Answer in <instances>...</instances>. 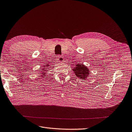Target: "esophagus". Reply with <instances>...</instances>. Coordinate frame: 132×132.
<instances>
[{
	"instance_id": "obj_1",
	"label": "esophagus",
	"mask_w": 132,
	"mask_h": 132,
	"mask_svg": "<svg viewBox=\"0 0 132 132\" xmlns=\"http://www.w3.org/2000/svg\"><path fill=\"white\" fill-rule=\"evenodd\" d=\"M63 61V59L62 57L61 56H59L57 59V62H62Z\"/></svg>"
}]
</instances>
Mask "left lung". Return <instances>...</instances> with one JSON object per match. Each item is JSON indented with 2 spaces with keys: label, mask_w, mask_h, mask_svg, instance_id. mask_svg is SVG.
Returning a JSON list of instances; mask_svg holds the SVG:
<instances>
[{
  "label": "left lung",
  "mask_w": 132,
  "mask_h": 132,
  "mask_svg": "<svg viewBox=\"0 0 132 132\" xmlns=\"http://www.w3.org/2000/svg\"><path fill=\"white\" fill-rule=\"evenodd\" d=\"M74 74L77 76L78 78L81 79V80H86L89 77V75L90 73V71L88 67L83 64L78 63L75 64V66L72 69Z\"/></svg>",
  "instance_id": "1"
}]
</instances>
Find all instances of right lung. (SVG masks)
Returning <instances> with one entry per match:
<instances>
[{
	"instance_id": "obj_1",
	"label": "right lung",
	"mask_w": 132,
	"mask_h": 132,
	"mask_svg": "<svg viewBox=\"0 0 132 132\" xmlns=\"http://www.w3.org/2000/svg\"><path fill=\"white\" fill-rule=\"evenodd\" d=\"M49 65H44V66L42 67L41 69V73H39L40 75H39V77H40V78L39 79H43L44 78H46V76H47V74H49V73H47L49 71H48V69H49ZM43 77V78H41Z\"/></svg>"
}]
</instances>
